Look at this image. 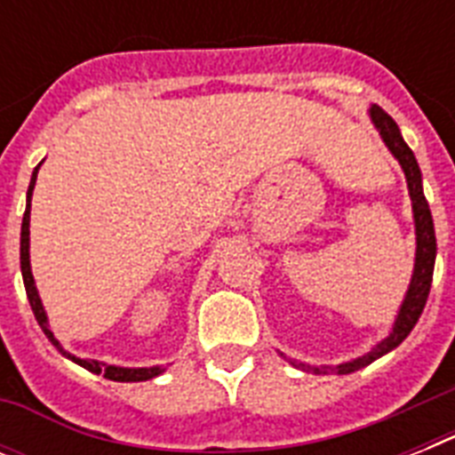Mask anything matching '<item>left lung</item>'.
Instances as JSON below:
<instances>
[{
	"mask_svg": "<svg viewBox=\"0 0 455 455\" xmlns=\"http://www.w3.org/2000/svg\"><path fill=\"white\" fill-rule=\"evenodd\" d=\"M368 116H371V123H373V127L378 130L380 139L389 148V153L399 160L403 174H406L411 205H413V224H416V264H413V276H411L409 291L403 295V302L402 307H399V311H396V318L395 323H392V331H389L387 338H382L380 342H378L371 352L363 354V356H356V359L338 363V366H311V363H302V361L291 359L292 366L314 375L354 373V371H359V368L368 366V363H373L375 359H380V356L389 354L392 349H396L403 339L409 338V332L413 331V325L418 323V318H420V314H423L425 309V302H427V295H430L432 274H435V257H437V238H435V224H432L430 205H427V200H425L423 193V174H420L416 156H413V151L406 146V141H403L402 132H399L395 120H392L380 106H371ZM281 356L285 359V354H281Z\"/></svg>",
	"mask_w": 455,
	"mask_h": 455,
	"instance_id": "1",
	"label": "left lung"
}]
</instances>
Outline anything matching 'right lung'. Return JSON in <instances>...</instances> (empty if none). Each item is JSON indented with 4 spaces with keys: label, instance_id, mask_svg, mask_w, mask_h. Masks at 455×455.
I'll list each match as a JSON object with an SVG mask.
<instances>
[{
    "label": "right lung",
    "instance_id": "add662e5",
    "mask_svg": "<svg viewBox=\"0 0 455 455\" xmlns=\"http://www.w3.org/2000/svg\"><path fill=\"white\" fill-rule=\"evenodd\" d=\"M42 164V163H39ZM39 164L32 172L30 186H28V200H25V214H23V224H20V274H23V283H25V292H28V299H30L32 314L37 318L39 328L44 331V335L52 339V345L59 349L63 356H68L70 361H75L77 366L87 368L92 373L103 375V378H108V380L116 382H141V380H151V378H157L160 373H164L163 366H148V368H124V366H113V363H106V361H96V359H80V356H75V354L66 352L60 342L53 338L52 328H49V318H46V311L42 307V299H39L37 285H35V278H32V269H30V200H32V188H35V181H37V172Z\"/></svg>",
    "mask_w": 455,
    "mask_h": 455
}]
</instances>
